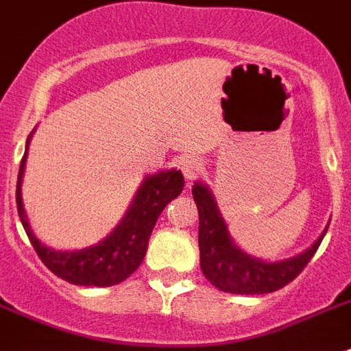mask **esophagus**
Masks as SVG:
<instances>
[{
  "mask_svg": "<svg viewBox=\"0 0 351 351\" xmlns=\"http://www.w3.org/2000/svg\"><path fill=\"white\" fill-rule=\"evenodd\" d=\"M205 169V164L201 158L196 157H187L182 162V171H184V176L187 182H193L194 178H197V175H201V171Z\"/></svg>",
  "mask_w": 351,
  "mask_h": 351,
  "instance_id": "obj_1",
  "label": "esophagus"
}]
</instances>
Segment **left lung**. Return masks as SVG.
<instances>
[{
    "mask_svg": "<svg viewBox=\"0 0 351 351\" xmlns=\"http://www.w3.org/2000/svg\"><path fill=\"white\" fill-rule=\"evenodd\" d=\"M193 196L199 212L201 272L215 288L226 293L263 295L285 288L309 263L328 230V226L325 228L318 240L298 256L268 263L234 245L215 197L205 184L196 182Z\"/></svg>",
    "mask_w": 351,
    "mask_h": 351,
    "instance_id": "8db88e82",
    "label": "left lung"
}]
</instances>
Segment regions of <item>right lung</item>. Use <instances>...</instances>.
Masks as SVG:
<instances>
[{
  "mask_svg": "<svg viewBox=\"0 0 351 351\" xmlns=\"http://www.w3.org/2000/svg\"><path fill=\"white\" fill-rule=\"evenodd\" d=\"M29 139L32 136L26 141V152L21 160L15 201H17V212H19L24 231L28 234L38 258L54 276L70 285L102 286V288L120 285L127 277L132 276L141 265L146 254V247H148V240H150V234L160 212L166 208L169 201H173L182 193V189H184L182 171L166 169V171L146 176L120 224L97 245L72 252L54 251L35 237L28 217H26L23 196H21Z\"/></svg>",
  "mask_w": 351,
  "mask_h": 351,
  "instance_id": "1",
  "label": "right lung"
}]
</instances>
